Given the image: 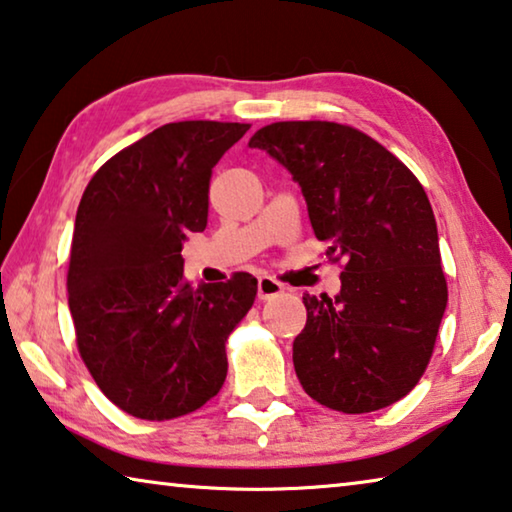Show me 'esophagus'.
Listing matches in <instances>:
<instances>
[{
	"label": "esophagus",
	"mask_w": 512,
	"mask_h": 512,
	"mask_svg": "<svg viewBox=\"0 0 512 512\" xmlns=\"http://www.w3.org/2000/svg\"><path fill=\"white\" fill-rule=\"evenodd\" d=\"M282 291H285V285H282V282H278L275 278H271V275H262V278L257 280V296H259V300L275 298V296H280Z\"/></svg>",
	"instance_id": "esophagus-1"
}]
</instances>
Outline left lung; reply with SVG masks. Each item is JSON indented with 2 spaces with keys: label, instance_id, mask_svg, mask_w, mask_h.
<instances>
[{
  "label": "left lung",
  "instance_id": "8db88e82",
  "mask_svg": "<svg viewBox=\"0 0 512 512\" xmlns=\"http://www.w3.org/2000/svg\"><path fill=\"white\" fill-rule=\"evenodd\" d=\"M303 189L316 239L342 264L335 298L305 294L294 367L314 401L346 415L396 403L431 362L446 310V278L424 186L360 129L285 120L257 129Z\"/></svg>",
  "mask_w": 512,
  "mask_h": 512
}]
</instances>
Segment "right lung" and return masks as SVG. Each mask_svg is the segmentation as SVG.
Returning <instances> with one entry per match:
<instances>
[{"label":"right lung","mask_w":512,"mask_h":512,"mask_svg":"<svg viewBox=\"0 0 512 512\" xmlns=\"http://www.w3.org/2000/svg\"><path fill=\"white\" fill-rule=\"evenodd\" d=\"M246 123L182 120L97 168L81 196L68 266L77 348L107 399L166 421L221 392L225 342L257 296L250 273L191 287L182 241L207 227L209 180Z\"/></svg>","instance_id":"right-lung-1"}]
</instances>
